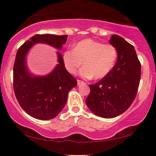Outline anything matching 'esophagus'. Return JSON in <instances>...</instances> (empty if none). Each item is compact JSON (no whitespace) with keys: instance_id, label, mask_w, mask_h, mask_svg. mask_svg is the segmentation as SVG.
I'll return each instance as SVG.
<instances>
[{"instance_id":"esophagus-1","label":"esophagus","mask_w":156,"mask_h":156,"mask_svg":"<svg viewBox=\"0 0 156 156\" xmlns=\"http://www.w3.org/2000/svg\"><path fill=\"white\" fill-rule=\"evenodd\" d=\"M77 82H78V85H80V83H83V81H82L81 80H77Z\"/></svg>"}]
</instances>
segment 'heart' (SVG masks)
<instances>
[{
	"instance_id": "obj_1",
	"label": "heart",
	"mask_w": 156,
	"mask_h": 156,
	"mask_svg": "<svg viewBox=\"0 0 156 156\" xmlns=\"http://www.w3.org/2000/svg\"><path fill=\"white\" fill-rule=\"evenodd\" d=\"M118 52L112 44H103L93 39L80 41L73 48L64 52L62 62L69 73L76 75L78 69L85 78L101 79L107 76L117 62Z\"/></svg>"
}]
</instances>
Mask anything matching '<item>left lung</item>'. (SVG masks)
<instances>
[{
  "label": "left lung",
  "mask_w": 156,
  "mask_h": 156,
  "mask_svg": "<svg viewBox=\"0 0 156 156\" xmlns=\"http://www.w3.org/2000/svg\"><path fill=\"white\" fill-rule=\"evenodd\" d=\"M110 43L117 48V63L107 76L90 84L86 99L87 106L96 115L113 118L124 113L136 96L141 78V63L133 46L118 35Z\"/></svg>",
  "instance_id": "1"
}]
</instances>
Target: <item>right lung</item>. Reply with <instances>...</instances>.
I'll return each instance as SVG.
<instances>
[{
  "instance_id": "obj_1",
  "label": "right lung",
  "mask_w": 156,
  "mask_h": 156,
  "mask_svg": "<svg viewBox=\"0 0 156 156\" xmlns=\"http://www.w3.org/2000/svg\"><path fill=\"white\" fill-rule=\"evenodd\" d=\"M67 35L36 34L19 48L13 67V88L20 105L36 119L54 118L67 103V94L77 86V80L67 72L58 53V64L47 76H31L27 70L26 55L32 45L39 42L62 49Z\"/></svg>"
}]
</instances>
